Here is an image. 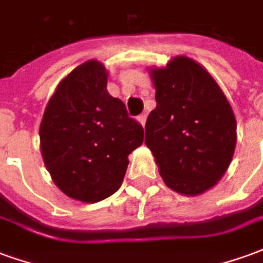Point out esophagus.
Returning a JSON list of instances; mask_svg holds the SVG:
<instances>
[{
    "mask_svg": "<svg viewBox=\"0 0 263 263\" xmlns=\"http://www.w3.org/2000/svg\"><path fill=\"white\" fill-rule=\"evenodd\" d=\"M138 122L142 126H145V122H146V115H139L138 117Z\"/></svg>",
    "mask_w": 263,
    "mask_h": 263,
    "instance_id": "34e87169",
    "label": "esophagus"
}]
</instances>
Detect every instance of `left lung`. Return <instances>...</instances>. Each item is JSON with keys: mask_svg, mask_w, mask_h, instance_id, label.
<instances>
[{"mask_svg": "<svg viewBox=\"0 0 263 263\" xmlns=\"http://www.w3.org/2000/svg\"><path fill=\"white\" fill-rule=\"evenodd\" d=\"M156 108L145 143L169 189L198 196L214 187L231 163L237 121L230 101L207 69L187 56L149 67Z\"/></svg>", "mask_w": 263, "mask_h": 263, "instance_id": "obj_1", "label": "left lung"}]
</instances>
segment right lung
Returning <instances> with one entry per match:
<instances>
[{
	"label": "right lung",
	"mask_w": 263,
	"mask_h": 263,
	"mask_svg": "<svg viewBox=\"0 0 263 263\" xmlns=\"http://www.w3.org/2000/svg\"><path fill=\"white\" fill-rule=\"evenodd\" d=\"M108 70L87 60L62 79L43 112L41 154L54 184L73 200L97 203L122 184L143 128L107 91Z\"/></svg>",
	"instance_id": "right-lung-1"
}]
</instances>
